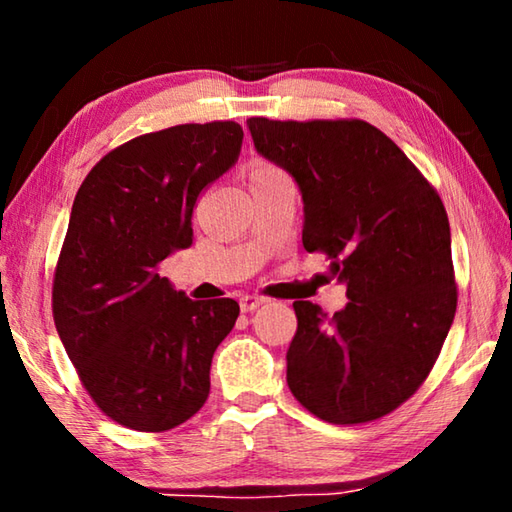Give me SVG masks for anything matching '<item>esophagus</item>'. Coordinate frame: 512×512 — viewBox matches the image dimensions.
<instances>
[{"label": "esophagus", "mask_w": 512, "mask_h": 512, "mask_svg": "<svg viewBox=\"0 0 512 512\" xmlns=\"http://www.w3.org/2000/svg\"><path fill=\"white\" fill-rule=\"evenodd\" d=\"M266 302L268 300L262 298V296H248V293H246V296L239 298V309L246 314V311H255V309H259L262 305H266Z\"/></svg>", "instance_id": "34e87169"}]
</instances>
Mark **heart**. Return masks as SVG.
I'll return each mask as SVG.
<instances>
[{
	"label": "heart",
	"mask_w": 512,
	"mask_h": 512,
	"mask_svg": "<svg viewBox=\"0 0 512 512\" xmlns=\"http://www.w3.org/2000/svg\"><path fill=\"white\" fill-rule=\"evenodd\" d=\"M264 171H271V167H264V164H255V167L250 169V176H257V173H264Z\"/></svg>",
	"instance_id": "obj_1"
}]
</instances>
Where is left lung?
<instances>
[{
  "label": "left lung",
  "mask_w": 512,
  "mask_h": 512,
  "mask_svg": "<svg viewBox=\"0 0 512 512\" xmlns=\"http://www.w3.org/2000/svg\"><path fill=\"white\" fill-rule=\"evenodd\" d=\"M255 151L296 180L302 246L329 257L348 305L293 302L287 384L320 420L357 424L418 391L456 314L452 235L440 196L366 121L250 117Z\"/></svg>",
  "instance_id": "left-lung-1"
}]
</instances>
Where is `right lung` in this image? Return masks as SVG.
Listing matches in <instances>:
<instances>
[{"mask_svg":"<svg viewBox=\"0 0 512 512\" xmlns=\"http://www.w3.org/2000/svg\"><path fill=\"white\" fill-rule=\"evenodd\" d=\"M235 121L171 126L101 158L74 198L54 277V320L99 409L135 431H167L210 395L232 298L189 300L158 266L192 246L198 194L235 167Z\"/></svg>","mask_w":512,"mask_h":512,"instance_id":"right-lung-1","label":"right lung"}]
</instances>
